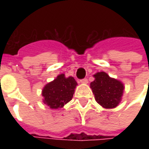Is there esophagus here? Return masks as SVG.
Returning a JSON list of instances; mask_svg holds the SVG:
<instances>
[{
	"mask_svg": "<svg viewBox=\"0 0 149 149\" xmlns=\"http://www.w3.org/2000/svg\"><path fill=\"white\" fill-rule=\"evenodd\" d=\"M81 83H82V84H87L88 80L86 79V78H84V79H82V80H81Z\"/></svg>",
	"mask_w": 149,
	"mask_h": 149,
	"instance_id": "1",
	"label": "esophagus"
}]
</instances>
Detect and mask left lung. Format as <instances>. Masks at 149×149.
Instances as JSON below:
<instances>
[{
    "label": "left lung",
    "instance_id": "left-lung-1",
    "mask_svg": "<svg viewBox=\"0 0 149 149\" xmlns=\"http://www.w3.org/2000/svg\"><path fill=\"white\" fill-rule=\"evenodd\" d=\"M95 78L91 82L90 88L95 100L104 109H114L120 103L125 91L121 81L110 77L105 72H99L93 75Z\"/></svg>",
    "mask_w": 149,
    "mask_h": 149
}]
</instances>
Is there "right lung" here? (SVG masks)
Wrapping results in <instances>:
<instances>
[{"instance_id":"1","label":"right lung","mask_w":149,"mask_h":149,"mask_svg":"<svg viewBox=\"0 0 149 149\" xmlns=\"http://www.w3.org/2000/svg\"><path fill=\"white\" fill-rule=\"evenodd\" d=\"M77 85V82L72 77H66L64 73L58 75L43 88V103L52 109H61L72 100Z\"/></svg>"}]
</instances>
